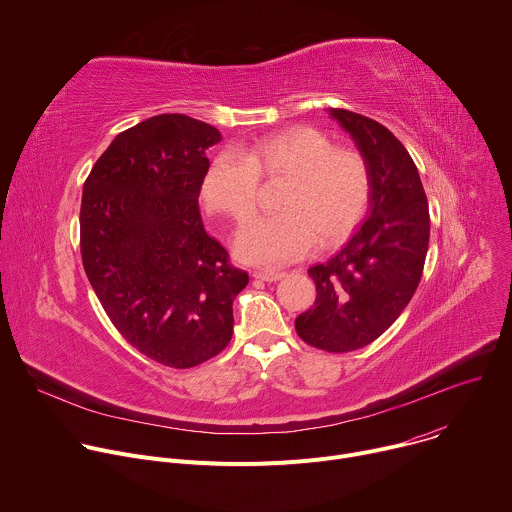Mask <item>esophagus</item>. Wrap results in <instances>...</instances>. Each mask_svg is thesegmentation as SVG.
<instances>
[{
  "mask_svg": "<svg viewBox=\"0 0 512 512\" xmlns=\"http://www.w3.org/2000/svg\"><path fill=\"white\" fill-rule=\"evenodd\" d=\"M253 277L261 279V281H277L283 277V273L281 271H253Z\"/></svg>",
  "mask_w": 512,
  "mask_h": 512,
  "instance_id": "obj_1",
  "label": "esophagus"
}]
</instances>
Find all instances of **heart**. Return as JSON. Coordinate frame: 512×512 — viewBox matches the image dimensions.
I'll return each mask as SVG.
<instances>
[{"instance_id": "b5f03b06", "label": "heart", "mask_w": 512, "mask_h": 512, "mask_svg": "<svg viewBox=\"0 0 512 512\" xmlns=\"http://www.w3.org/2000/svg\"><path fill=\"white\" fill-rule=\"evenodd\" d=\"M283 180L275 202L279 214L253 223L237 241L247 263L283 265L314 245L342 243L360 225L373 192L367 158L302 125L259 137L241 154H218L202 180V200L212 214L245 227L257 212L259 182Z\"/></svg>"}]
</instances>
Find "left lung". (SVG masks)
Listing matches in <instances>:
<instances>
[{"label": "left lung", "instance_id": "1", "mask_svg": "<svg viewBox=\"0 0 512 512\" xmlns=\"http://www.w3.org/2000/svg\"><path fill=\"white\" fill-rule=\"evenodd\" d=\"M373 174L371 212L346 247L308 269L316 302L296 318L298 336L326 352L375 342L407 308L429 245L427 196L405 145L379 121L332 109Z\"/></svg>", "mask_w": 512, "mask_h": 512}]
</instances>
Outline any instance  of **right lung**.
Here are the masks:
<instances>
[{"mask_svg": "<svg viewBox=\"0 0 512 512\" xmlns=\"http://www.w3.org/2000/svg\"><path fill=\"white\" fill-rule=\"evenodd\" d=\"M216 141V127L188 115L150 117L113 139L83 188L81 257L95 294L135 350L172 369L225 350L249 283L198 210Z\"/></svg>", "mask_w": 512, "mask_h": 512, "instance_id": "1", "label": "right lung"}]
</instances>
